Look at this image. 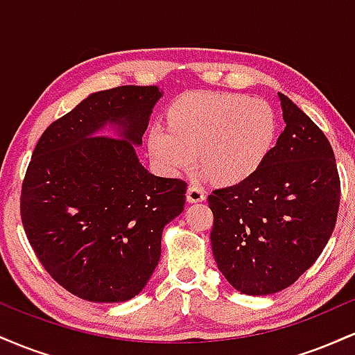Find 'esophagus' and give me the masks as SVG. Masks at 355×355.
I'll list each match as a JSON object with an SVG mask.
<instances>
[{
    "instance_id": "obj_1",
    "label": "esophagus",
    "mask_w": 355,
    "mask_h": 355,
    "mask_svg": "<svg viewBox=\"0 0 355 355\" xmlns=\"http://www.w3.org/2000/svg\"><path fill=\"white\" fill-rule=\"evenodd\" d=\"M187 200L191 203L203 202L205 200V189L197 185V183H190L189 189H187Z\"/></svg>"
}]
</instances>
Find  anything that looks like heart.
I'll list each match as a JSON object with an SVG mask.
<instances>
[{
  "mask_svg": "<svg viewBox=\"0 0 355 355\" xmlns=\"http://www.w3.org/2000/svg\"><path fill=\"white\" fill-rule=\"evenodd\" d=\"M277 115L263 100L222 92L183 95L168 112V126L155 125L148 148L166 173L202 164L220 183L247 180L274 145Z\"/></svg>",
  "mask_w": 355,
  "mask_h": 355,
  "instance_id": "b5f03b06",
  "label": "heart"
}]
</instances>
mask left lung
<instances>
[{
    "mask_svg": "<svg viewBox=\"0 0 355 355\" xmlns=\"http://www.w3.org/2000/svg\"><path fill=\"white\" fill-rule=\"evenodd\" d=\"M285 128L247 180L214 190L211 250L247 295L284 291L327 245L340 202L336 157L324 132L279 93Z\"/></svg>",
    "mask_w": 355,
    "mask_h": 355,
    "instance_id": "obj_1",
    "label": "left lung"
}]
</instances>
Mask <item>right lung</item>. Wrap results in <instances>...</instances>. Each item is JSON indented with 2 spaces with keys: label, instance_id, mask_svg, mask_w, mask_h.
<instances>
[{
  "label": "right lung",
  "instance_id": "obj_1",
  "mask_svg": "<svg viewBox=\"0 0 355 355\" xmlns=\"http://www.w3.org/2000/svg\"><path fill=\"white\" fill-rule=\"evenodd\" d=\"M157 87L96 92L58 118L35 146L21 187V222L44 270L89 302H125L158 266L162 232L185 205L187 182L138 160ZM105 124L116 137L100 136Z\"/></svg>",
  "mask_w": 355,
  "mask_h": 355
}]
</instances>
